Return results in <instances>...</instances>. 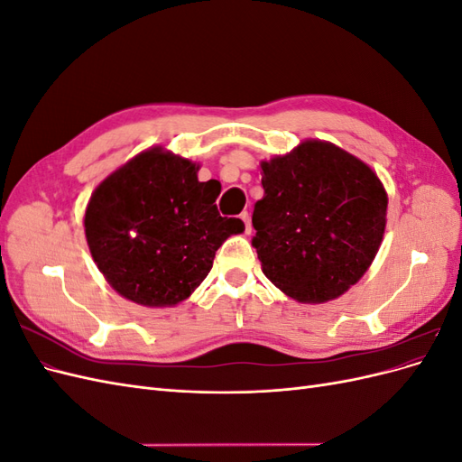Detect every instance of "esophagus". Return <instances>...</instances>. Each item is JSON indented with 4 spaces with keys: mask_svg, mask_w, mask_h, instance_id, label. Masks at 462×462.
Returning a JSON list of instances; mask_svg holds the SVG:
<instances>
[{
    "mask_svg": "<svg viewBox=\"0 0 462 462\" xmlns=\"http://www.w3.org/2000/svg\"><path fill=\"white\" fill-rule=\"evenodd\" d=\"M241 219L245 221V231H246V235L253 233V226H250V216H248V212H243V214H241Z\"/></svg>",
    "mask_w": 462,
    "mask_h": 462,
    "instance_id": "34e87169",
    "label": "esophagus"
}]
</instances>
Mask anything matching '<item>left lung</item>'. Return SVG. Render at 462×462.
Here are the masks:
<instances>
[{"mask_svg":"<svg viewBox=\"0 0 462 462\" xmlns=\"http://www.w3.org/2000/svg\"><path fill=\"white\" fill-rule=\"evenodd\" d=\"M253 246L262 272L287 297L321 304L368 272L382 246L387 192L368 163L328 141L306 138L263 160Z\"/></svg>","mask_w":462,"mask_h":462,"instance_id":"left-lung-1","label":"left lung"}]
</instances>
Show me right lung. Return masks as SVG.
<instances>
[{"label": "right lung", "mask_w": 462, "mask_h": 462, "mask_svg": "<svg viewBox=\"0 0 462 462\" xmlns=\"http://www.w3.org/2000/svg\"><path fill=\"white\" fill-rule=\"evenodd\" d=\"M163 146L143 150L92 192L85 235L92 260L123 299L148 309L187 300L212 270L216 250L245 231L214 204L219 180Z\"/></svg>", "instance_id": "obj_1"}]
</instances>
